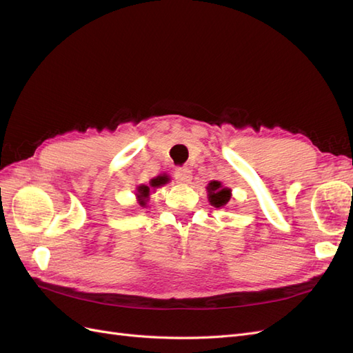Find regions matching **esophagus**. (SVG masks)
Here are the masks:
<instances>
[{"instance_id": "esophagus-1", "label": "esophagus", "mask_w": 353, "mask_h": 353, "mask_svg": "<svg viewBox=\"0 0 353 353\" xmlns=\"http://www.w3.org/2000/svg\"><path fill=\"white\" fill-rule=\"evenodd\" d=\"M174 178L176 181V184L185 185V184H190V181L193 179V175H191V170L188 168H178L175 170Z\"/></svg>"}]
</instances>
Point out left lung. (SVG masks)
I'll return each mask as SVG.
<instances>
[{
	"mask_svg": "<svg viewBox=\"0 0 353 353\" xmlns=\"http://www.w3.org/2000/svg\"><path fill=\"white\" fill-rule=\"evenodd\" d=\"M206 190H208V199L210 201V205L215 208L225 206L231 199V190L227 187H222L219 181H210Z\"/></svg>",
	"mask_w": 353,
	"mask_h": 353,
	"instance_id": "8db88e82",
	"label": "left lung"
}]
</instances>
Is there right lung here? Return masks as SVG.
<instances>
[{"label":"right lung","instance_id":"1","mask_svg":"<svg viewBox=\"0 0 353 353\" xmlns=\"http://www.w3.org/2000/svg\"><path fill=\"white\" fill-rule=\"evenodd\" d=\"M168 179L169 178L166 175H160L157 178H153L150 183H148V185L141 184L140 187H138L137 188V197H138V201H140V205L145 206L147 205V200H148V196H150V191L157 188V187H160V185L166 184Z\"/></svg>","mask_w":353,"mask_h":353}]
</instances>
